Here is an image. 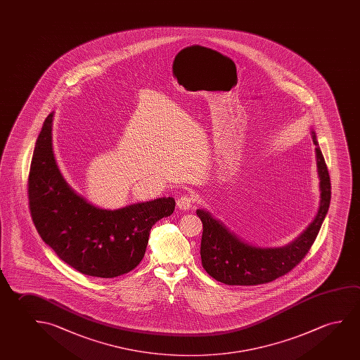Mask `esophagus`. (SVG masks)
Masks as SVG:
<instances>
[{
	"label": "esophagus",
	"instance_id": "obj_1",
	"mask_svg": "<svg viewBox=\"0 0 360 360\" xmlns=\"http://www.w3.org/2000/svg\"><path fill=\"white\" fill-rule=\"evenodd\" d=\"M194 195L192 193H187L179 197L177 200V207L179 210H187L192 207L194 202Z\"/></svg>",
	"mask_w": 360,
	"mask_h": 360
}]
</instances>
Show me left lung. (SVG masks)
<instances>
[{
    "instance_id": "8db88e82",
    "label": "left lung",
    "mask_w": 360,
    "mask_h": 360,
    "mask_svg": "<svg viewBox=\"0 0 360 360\" xmlns=\"http://www.w3.org/2000/svg\"><path fill=\"white\" fill-rule=\"evenodd\" d=\"M311 137L316 144V167L321 181V203L313 221L287 245L262 248L239 239L208 210H197V216L203 223L200 240L202 266L210 277L228 285H258L273 282L298 266L309 252L328 213L332 197L329 172L314 131H311Z\"/></svg>"
}]
</instances>
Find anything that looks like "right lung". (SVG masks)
<instances>
[{"mask_svg":"<svg viewBox=\"0 0 360 360\" xmlns=\"http://www.w3.org/2000/svg\"><path fill=\"white\" fill-rule=\"evenodd\" d=\"M50 113L36 141L28 174V205L41 238L68 266L97 278H116L139 266L150 228L171 216L172 197L102 210L76 193L63 178L52 150Z\"/></svg>","mask_w":360,"mask_h":360,"instance_id":"obj_1","label":"right lung"}]
</instances>
